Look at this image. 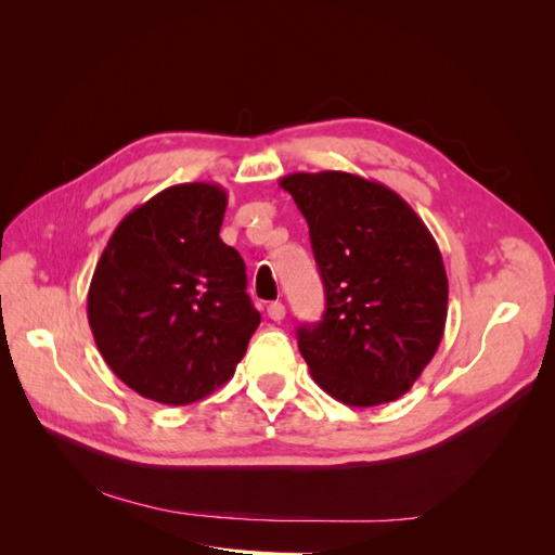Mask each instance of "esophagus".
<instances>
[{
	"instance_id": "1",
	"label": "esophagus",
	"mask_w": 555,
	"mask_h": 555,
	"mask_svg": "<svg viewBox=\"0 0 555 555\" xmlns=\"http://www.w3.org/2000/svg\"><path fill=\"white\" fill-rule=\"evenodd\" d=\"M268 317L273 319V322H280V319H284V314H287V310H284V304H280V300H275V304H271L266 308Z\"/></svg>"
}]
</instances>
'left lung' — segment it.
I'll return each instance as SVG.
<instances>
[{
    "instance_id": "left-lung-1",
    "label": "left lung",
    "mask_w": 555,
    "mask_h": 555,
    "mask_svg": "<svg viewBox=\"0 0 555 555\" xmlns=\"http://www.w3.org/2000/svg\"><path fill=\"white\" fill-rule=\"evenodd\" d=\"M304 212L326 310L298 326L312 379L351 408L408 393L440 347L449 282L440 247L408 201L345 171L280 180Z\"/></svg>"
}]
</instances>
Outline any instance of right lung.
Here are the masks:
<instances>
[{"label": "right lung", "mask_w": 555, "mask_h": 555, "mask_svg": "<svg viewBox=\"0 0 555 555\" xmlns=\"http://www.w3.org/2000/svg\"><path fill=\"white\" fill-rule=\"evenodd\" d=\"M227 192L166 188L117 224L88 292L94 343L129 389L190 405L227 384L261 314L245 263L220 238Z\"/></svg>", "instance_id": "right-lung-1"}]
</instances>
